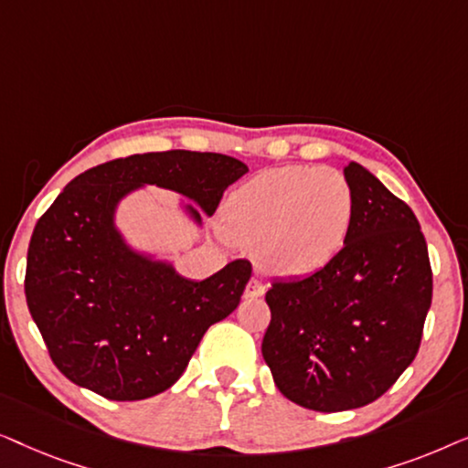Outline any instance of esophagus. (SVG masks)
I'll use <instances>...</instances> for the list:
<instances>
[{
  "label": "esophagus",
  "instance_id": "obj_1",
  "mask_svg": "<svg viewBox=\"0 0 468 468\" xmlns=\"http://www.w3.org/2000/svg\"><path fill=\"white\" fill-rule=\"evenodd\" d=\"M264 292H266V285L261 283L260 279H251L247 283V290H245V296L247 298H260V296H264Z\"/></svg>",
  "mask_w": 468,
  "mask_h": 468
}]
</instances>
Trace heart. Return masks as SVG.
Wrapping results in <instances>:
<instances>
[{"label": "heart", "instance_id": "1", "mask_svg": "<svg viewBox=\"0 0 468 468\" xmlns=\"http://www.w3.org/2000/svg\"><path fill=\"white\" fill-rule=\"evenodd\" d=\"M356 202L347 178L319 165L260 172L229 196L223 228L279 277H306L338 258L354 228Z\"/></svg>", "mask_w": 468, "mask_h": 468}]
</instances>
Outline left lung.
Segmentation results:
<instances>
[{
    "instance_id": "1",
    "label": "left lung",
    "mask_w": 468,
    "mask_h": 468,
    "mask_svg": "<svg viewBox=\"0 0 468 468\" xmlns=\"http://www.w3.org/2000/svg\"><path fill=\"white\" fill-rule=\"evenodd\" d=\"M343 175L356 202L347 245L309 277L274 281L261 341L279 392L322 413L386 394L415 360L432 303L418 217L364 165Z\"/></svg>"
}]
</instances>
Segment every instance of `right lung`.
Segmentation results:
<instances>
[{
	"mask_svg": "<svg viewBox=\"0 0 468 468\" xmlns=\"http://www.w3.org/2000/svg\"><path fill=\"white\" fill-rule=\"evenodd\" d=\"M247 172L221 153L178 149L112 159L66 185L31 234L25 296L50 360L69 381L111 400L151 399L175 386L204 332L239 306L251 264L234 260L204 281L183 277L170 260L127 242L117 208L157 185L210 217ZM195 207L181 202L202 226Z\"/></svg>",
	"mask_w": 468,
	"mask_h": 468,
	"instance_id": "right-lung-1",
	"label": "right lung"
}]
</instances>
